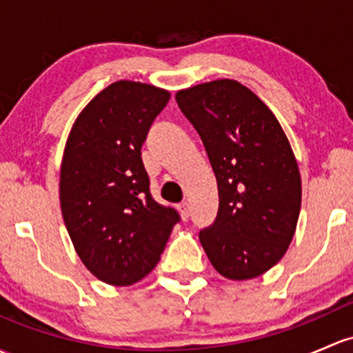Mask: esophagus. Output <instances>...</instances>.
<instances>
[{
  "mask_svg": "<svg viewBox=\"0 0 353 353\" xmlns=\"http://www.w3.org/2000/svg\"><path fill=\"white\" fill-rule=\"evenodd\" d=\"M177 210H179L181 216H183L184 220H186V218L189 216V203H188V201L179 203V205H177Z\"/></svg>",
  "mask_w": 353,
  "mask_h": 353,
  "instance_id": "obj_1",
  "label": "esophagus"
}]
</instances>
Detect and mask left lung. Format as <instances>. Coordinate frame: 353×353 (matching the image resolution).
<instances>
[{
  "label": "left lung",
  "mask_w": 353,
  "mask_h": 353,
  "mask_svg": "<svg viewBox=\"0 0 353 353\" xmlns=\"http://www.w3.org/2000/svg\"><path fill=\"white\" fill-rule=\"evenodd\" d=\"M176 101L205 143L216 176V221L199 233L230 281L262 276L284 257L301 210V174L269 106L233 79L179 89Z\"/></svg>",
  "instance_id": "obj_1"
}]
</instances>
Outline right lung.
Wrapping results in <instances>:
<instances>
[{
	"mask_svg": "<svg viewBox=\"0 0 353 353\" xmlns=\"http://www.w3.org/2000/svg\"><path fill=\"white\" fill-rule=\"evenodd\" d=\"M170 98L167 89L117 81L77 114L61 164L62 218L81 262L111 285L154 270L179 214L152 199L140 148Z\"/></svg>",
	"mask_w": 353,
	"mask_h": 353,
	"instance_id": "right-lung-1",
	"label": "right lung"
}]
</instances>
